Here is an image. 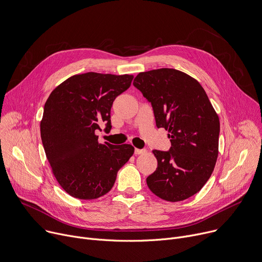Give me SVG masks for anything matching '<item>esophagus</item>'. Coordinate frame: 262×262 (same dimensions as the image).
Returning a JSON list of instances; mask_svg holds the SVG:
<instances>
[{
	"label": "esophagus",
	"instance_id": "esophagus-1",
	"mask_svg": "<svg viewBox=\"0 0 262 262\" xmlns=\"http://www.w3.org/2000/svg\"><path fill=\"white\" fill-rule=\"evenodd\" d=\"M147 150L146 149H139V148H136L135 149V155L136 156H138V155H143V154H145Z\"/></svg>",
	"mask_w": 262,
	"mask_h": 262
}]
</instances>
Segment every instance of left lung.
I'll return each instance as SVG.
<instances>
[{"label":"left lung","mask_w":262,"mask_h":262,"mask_svg":"<svg viewBox=\"0 0 262 262\" xmlns=\"http://www.w3.org/2000/svg\"><path fill=\"white\" fill-rule=\"evenodd\" d=\"M151 103L157 127L168 130V151L152 150L156 171L150 191L180 202L198 193L211 177L219 156L220 119L200 82L176 69L139 73L133 83Z\"/></svg>","instance_id":"8db88e82"}]
</instances>
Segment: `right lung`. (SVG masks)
<instances>
[{"instance_id": "right-lung-1", "label": "right lung", "mask_w": 262, "mask_h": 262, "mask_svg": "<svg viewBox=\"0 0 262 262\" xmlns=\"http://www.w3.org/2000/svg\"><path fill=\"white\" fill-rule=\"evenodd\" d=\"M133 78L95 72L73 75L47 99L41 142L55 179L71 196L94 200L106 194L118 170L133 156L130 144L99 143L96 136L101 122L111 130L113 102L130 86Z\"/></svg>"}]
</instances>
